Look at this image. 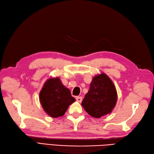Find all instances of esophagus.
I'll use <instances>...</instances> for the list:
<instances>
[{
	"label": "esophagus",
	"mask_w": 154,
	"mask_h": 154,
	"mask_svg": "<svg viewBox=\"0 0 154 154\" xmlns=\"http://www.w3.org/2000/svg\"><path fill=\"white\" fill-rule=\"evenodd\" d=\"M75 98H76V100L77 102H82V99H83V98H82L81 96H77Z\"/></svg>",
	"instance_id": "34e87169"
}]
</instances>
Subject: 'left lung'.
I'll list each match as a JSON object with an SVG mask.
<instances>
[{
    "mask_svg": "<svg viewBox=\"0 0 154 154\" xmlns=\"http://www.w3.org/2000/svg\"><path fill=\"white\" fill-rule=\"evenodd\" d=\"M117 100L115 85L106 74L102 73L92 79L81 105L89 115L100 118L112 112Z\"/></svg>",
    "mask_w": 154,
    "mask_h": 154,
    "instance_id": "1",
    "label": "left lung"
}]
</instances>
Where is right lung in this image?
I'll return each mask as SVG.
<instances>
[{"label": "right lung", "instance_id": "obj_1", "mask_svg": "<svg viewBox=\"0 0 154 154\" xmlns=\"http://www.w3.org/2000/svg\"><path fill=\"white\" fill-rule=\"evenodd\" d=\"M39 100L45 112L51 117L56 118L63 116L75 99L60 78L55 77L45 82L39 93Z\"/></svg>", "mask_w": 154, "mask_h": 154}]
</instances>
